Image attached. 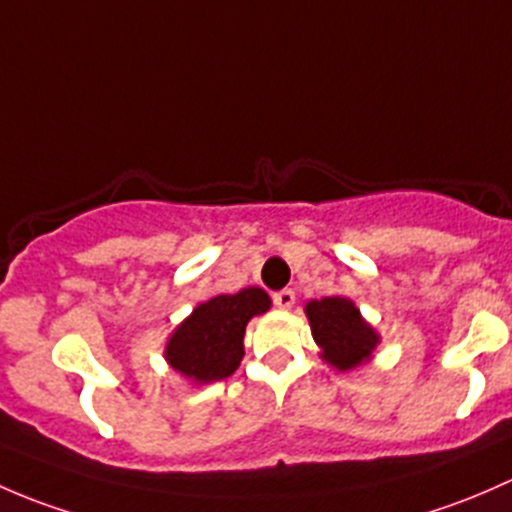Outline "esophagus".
<instances>
[{
	"label": "esophagus",
	"instance_id": "1",
	"mask_svg": "<svg viewBox=\"0 0 512 512\" xmlns=\"http://www.w3.org/2000/svg\"><path fill=\"white\" fill-rule=\"evenodd\" d=\"M273 303H276L278 308H283V310L293 308V303H295V293L291 291V288H283V291L273 293Z\"/></svg>",
	"mask_w": 512,
	"mask_h": 512
}]
</instances>
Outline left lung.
Wrapping results in <instances>:
<instances>
[{
  "instance_id": "8db88e82",
  "label": "left lung",
  "mask_w": 512,
  "mask_h": 512,
  "mask_svg": "<svg viewBox=\"0 0 512 512\" xmlns=\"http://www.w3.org/2000/svg\"><path fill=\"white\" fill-rule=\"evenodd\" d=\"M305 315L310 320L313 340L320 347V357L335 370L347 372L365 365L379 345V335L350 298L333 295L310 300L305 305Z\"/></svg>"
}]
</instances>
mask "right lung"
<instances>
[{"mask_svg":"<svg viewBox=\"0 0 512 512\" xmlns=\"http://www.w3.org/2000/svg\"><path fill=\"white\" fill-rule=\"evenodd\" d=\"M271 298L261 288H244L234 295H214L197 305L167 340L165 360L172 370L197 384L219 382L236 372L244 357L246 323L266 313Z\"/></svg>","mask_w":512,"mask_h":512,"instance_id":"obj_1","label":"right lung"}]
</instances>
